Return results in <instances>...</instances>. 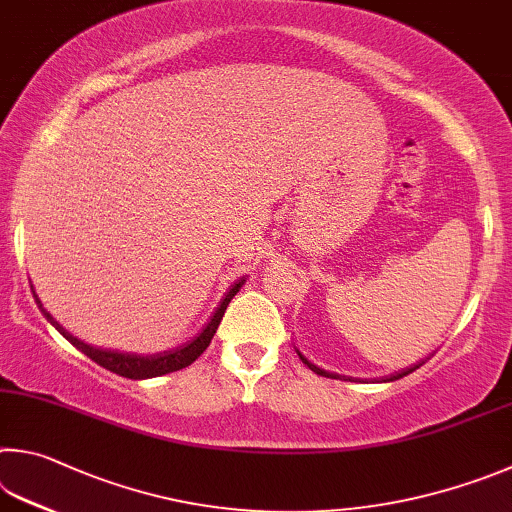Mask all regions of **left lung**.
Instances as JSON below:
<instances>
[{
    "label": "left lung",
    "mask_w": 512,
    "mask_h": 512,
    "mask_svg": "<svg viewBox=\"0 0 512 512\" xmlns=\"http://www.w3.org/2000/svg\"><path fill=\"white\" fill-rule=\"evenodd\" d=\"M297 355L301 357V362H303V364H308V369H310V371H315L317 375H328V371H324V369H319V366H317V364H312V362L308 360V357H306V355H303L301 351H297ZM418 366H420V364H414V366H409V369H402V371H398L396 375H391V378H389V380H400V378H405V375H409L411 371H416V369H418Z\"/></svg>",
    "instance_id": "8db88e82"
}]
</instances>
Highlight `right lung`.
<instances>
[{
  "instance_id": "right-lung-1",
  "label": "right lung",
  "mask_w": 512,
  "mask_h": 512,
  "mask_svg": "<svg viewBox=\"0 0 512 512\" xmlns=\"http://www.w3.org/2000/svg\"><path fill=\"white\" fill-rule=\"evenodd\" d=\"M242 283H245V276H242L240 281H236L229 288V292L224 294V299L220 301L218 310L213 312V317L209 324H206L200 333H197L191 342H186L182 346L173 348V351H164V353H157V355H137V353H121V351H112V348H98L92 344H85L80 342L78 337H74L71 333H67L65 328H62L56 319H53L47 310H44L42 301L38 299V294L33 292L35 303H38V308L42 310V315L47 317L49 324L58 330V333L67 339V342L74 344L80 353H85L89 360H94L98 366H103V369L112 371L116 375H123V378H130V380H143V378H157V375H166V373H173L179 369H186V366H191L197 357H200L206 348H209L211 339L215 335V330H218L220 321L224 310H227L229 301L236 297V292L242 288ZM33 290V285H31Z\"/></svg>"
}]
</instances>
